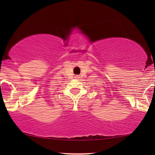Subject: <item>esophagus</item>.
<instances>
[{
    "label": "esophagus",
    "mask_w": 155,
    "mask_h": 155,
    "mask_svg": "<svg viewBox=\"0 0 155 155\" xmlns=\"http://www.w3.org/2000/svg\"><path fill=\"white\" fill-rule=\"evenodd\" d=\"M76 78H79V76H76Z\"/></svg>",
    "instance_id": "esophagus-1"
}]
</instances>
